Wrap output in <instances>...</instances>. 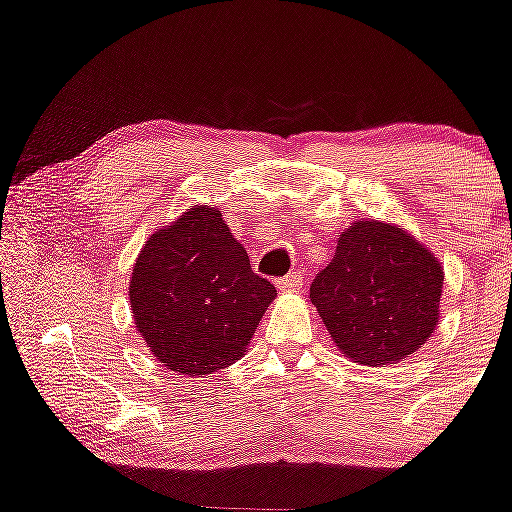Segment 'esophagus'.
I'll return each instance as SVG.
<instances>
[{
  "mask_svg": "<svg viewBox=\"0 0 512 512\" xmlns=\"http://www.w3.org/2000/svg\"><path fill=\"white\" fill-rule=\"evenodd\" d=\"M276 288H279V291H283V293L300 291V288H303V274H300V272L286 274L283 279L276 281Z\"/></svg>",
  "mask_w": 512,
  "mask_h": 512,
  "instance_id": "obj_1",
  "label": "esophagus"
}]
</instances>
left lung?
Instances as JSON below:
<instances>
[{"mask_svg": "<svg viewBox=\"0 0 512 512\" xmlns=\"http://www.w3.org/2000/svg\"><path fill=\"white\" fill-rule=\"evenodd\" d=\"M443 267L427 245L396 224L355 221L334 260L315 276L310 300L338 350L357 365H396L439 324Z\"/></svg>", "mask_w": 512, "mask_h": 512, "instance_id": "1", "label": "left lung"}]
</instances>
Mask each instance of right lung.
Segmentation results:
<instances>
[{
    "instance_id": "1",
    "label": "right lung",
    "mask_w": 512,
    "mask_h": 512,
    "mask_svg": "<svg viewBox=\"0 0 512 512\" xmlns=\"http://www.w3.org/2000/svg\"><path fill=\"white\" fill-rule=\"evenodd\" d=\"M128 298L150 353L169 372L200 377L245 355L276 288L252 272L219 209L193 205L147 238Z\"/></svg>"
}]
</instances>
